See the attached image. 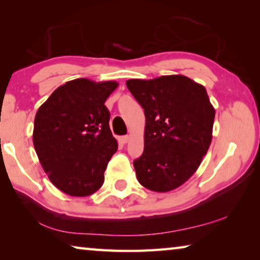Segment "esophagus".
I'll use <instances>...</instances> for the list:
<instances>
[{
  "label": "esophagus",
  "instance_id": "esophagus-1",
  "mask_svg": "<svg viewBox=\"0 0 260 260\" xmlns=\"http://www.w3.org/2000/svg\"><path fill=\"white\" fill-rule=\"evenodd\" d=\"M129 141V136L128 135H124V136H121V142L122 143H127Z\"/></svg>",
  "mask_w": 260,
  "mask_h": 260
}]
</instances>
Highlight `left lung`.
<instances>
[{
    "mask_svg": "<svg viewBox=\"0 0 260 260\" xmlns=\"http://www.w3.org/2000/svg\"><path fill=\"white\" fill-rule=\"evenodd\" d=\"M146 116L144 150L134 160L139 182L166 192L199 169L212 140L214 108L204 86L180 74L126 81Z\"/></svg>",
    "mask_w": 260,
    "mask_h": 260,
    "instance_id": "1",
    "label": "left lung"
}]
</instances>
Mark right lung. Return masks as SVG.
I'll use <instances>...</instances> for the list:
<instances>
[{"label":"right lung","instance_id":"obj_1","mask_svg":"<svg viewBox=\"0 0 260 260\" xmlns=\"http://www.w3.org/2000/svg\"><path fill=\"white\" fill-rule=\"evenodd\" d=\"M117 87L116 81L74 79L38 110L35 151L52 184L70 196H89L104 182V171L118 149L104 103Z\"/></svg>","mask_w":260,"mask_h":260}]
</instances>
